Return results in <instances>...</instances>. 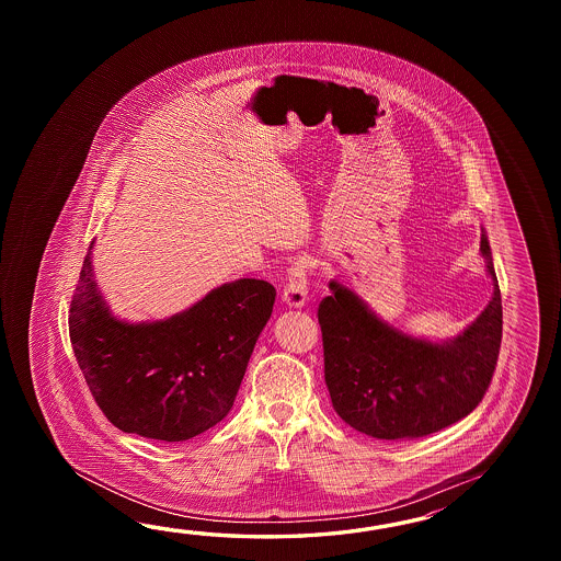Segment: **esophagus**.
Instances as JSON below:
<instances>
[{
  "label": "esophagus",
  "mask_w": 561,
  "mask_h": 561,
  "mask_svg": "<svg viewBox=\"0 0 561 561\" xmlns=\"http://www.w3.org/2000/svg\"><path fill=\"white\" fill-rule=\"evenodd\" d=\"M309 259H297L295 263L288 266L286 271V285L283 288V300L293 309H300L309 300V283H307V273H309Z\"/></svg>",
  "instance_id": "1"
}]
</instances>
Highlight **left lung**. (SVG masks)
Here are the masks:
<instances>
[{
    "mask_svg": "<svg viewBox=\"0 0 561 561\" xmlns=\"http://www.w3.org/2000/svg\"><path fill=\"white\" fill-rule=\"evenodd\" d=\"M479 251L493 297L447 343L409 336L331 280L333 295L319 305L324 381L346 425L375 439H417L454 425L481 403L500 357L503 310L485 232Z\"/></svg>",
    "mask_w": 561,
    "mask_h": 561,
    "instance_id": "obj_1",
    "label": "left lung"
}]
</instances>
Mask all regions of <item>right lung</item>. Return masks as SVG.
I'll list each match as a JSON object with an SVG mask.
<instances>
[{
  "label": "right lung",
  "instance_id": "obj_1",
  "mask_svg": "<svg viewBox=\"0 0 561 561\" xmlns=\"http://www.w3.org/2000/svg\"><path fill=\"white\" fill-rule=\"evenodd\" d=\"M275 286L240 278L167 321L112 317L85 254L70 305V341L90 393L124 433L186 442L227 417Z\"/></svg>",
  "mask_w": 561,
  "mask_h": 561
}]
</instances>
